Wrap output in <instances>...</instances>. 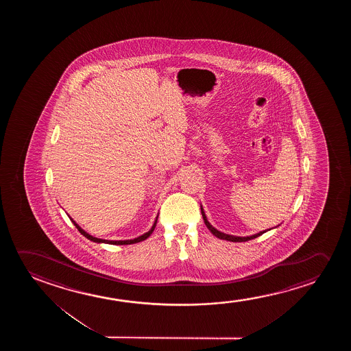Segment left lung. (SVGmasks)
<instances>
[{
    "mask_svg": "<svg viewBox=\"0 0 351 351\" xmlns=\"http://www.w3.org/2000/svg\"><path fill=\"white\" fill-rule=\"evenodd\" d=\"M200 208H202V218H204V221H205V224H206L207 228H208V230L211 231L213 235L218 237V239H221V240L231 241V242H245V241L253 240L255 237L263 235V234L266 232V231L271 230V229H267V230L260 231L258 234H254V235L250 236H235L229 235V234H224V232H221V231L217 230L216 228H215V226H212L211 223L207 221V217L206 215H205L204 208H202V205H200Z\"/></svg>",
    "mask_w": 351,
    "mask_h": 351,
    "instance_id": "left-lung-1",
    "label": "left lung"
}]
</instances>
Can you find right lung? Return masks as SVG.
I'll return each mask as SVG.
<instances>
[{
	"instance_id": "add662e5",
	"label": "right lung",
	"mask_w": 351,
	"mask_h": 351,
	"mask_svg": "<svg viewBox=\"0 0 351 351\" xmlns=\"http://www.w3.org/2000/svg\"><path fill=\"white\" fill-rule=\"evenodd\" d=\"M68 217H69V219L72 221L73 224L75 226V228H77V230L80 231V234L85 236L86 239L92 241V242H96V243H108V245H133V243H138V242H141V241L146 240V239H147V237H149V236L151 235L152 232H154V228H156V224H157V221H158V215H157L156 219H154V226H152V228H151V229H149L147 232H145V234H143V235L138 236V237H135V239H130V240L110 241L103 240V239H98V237H95V236L90 235L88 232H86V231L82 229V226L77 224V221L73 219L72 217L69 216V215H68Z\"/></svg>"
}]
</instances>
